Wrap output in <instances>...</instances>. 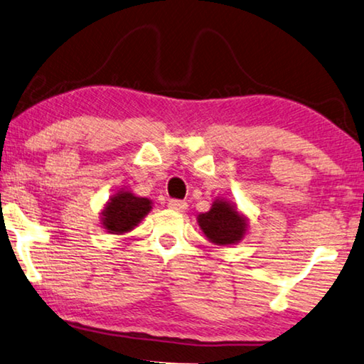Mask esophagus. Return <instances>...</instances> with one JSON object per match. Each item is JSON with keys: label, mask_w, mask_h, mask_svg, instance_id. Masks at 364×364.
I'll list each match as a JSON object with an SVG mask.
<instances>
[{"label": "esophagus", "mask_w": 364, "mask_h": 364, "mask_svg": "<svg viewBox=\"0 0 364 364\" xmlns=\"http://www.w3.org/2000/svg\"><path fill=\"white\" fill-rule=\"evenodd\" d=\"M168 206L171 208L172 211H178V213H183L187 210V203L186 201H182V200H171L169 203H168Z\"/></svg>", "instance_id": "1"}]
</instances>
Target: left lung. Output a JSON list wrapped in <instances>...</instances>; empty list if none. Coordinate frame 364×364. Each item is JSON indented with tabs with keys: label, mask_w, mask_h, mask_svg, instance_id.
<instances>
[{
	"label": "left lung",
	"mask_w": 364,
	"mask_h": 364,
	"mask_svg": "<svg viewBox=\"0 0 364 364\" xmlns=\"http://www.w3.org/2000/svg\"><path fill=\"white\" fill-rule=\"evenodd\" d=\"M196 219L208 240L219 247L235 245L248 230V218L224 198L214 200L210 211L198 214Z\"/></svg>",
	"instance_id": "left-lung-1"
}]
</instances>
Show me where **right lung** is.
<instances>
[{
	"label": "right lung",
	"instance_id": "obj_1",
	"mask_svg": "<svg viewBox=\"0 0 364 364\" xmlns=\"http://www.w3.org/2000/svg\"><path fill=\"white\" fill-rule=\"evenodd\" d=\"M153 201L136 196L130 190H119L106 201L100 213V224L109 234L124 235L135 229L143 218L151 211Z\"/></svg>",
	"mask_w": 364,
	"mask_h": 364
}]
</instances>
